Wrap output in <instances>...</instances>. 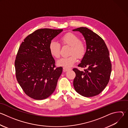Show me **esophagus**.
Instances as JSON below:
<instances>
[{
  "label": "esophagus",
  "instance_id": "esophagus-1",
  "mask_svg": "<svg viewBox=\"0 0 128 128\" xmlns=\"http://www.w3.org/2000/svg\"><path fill=\"white\" fill-rule=\"evenodd\" d=\"M70 69H71V68H66V67H64L63 68V71L64 72H66V71H67L68 70H69Z\"/></svg>",
  "mask_w": 128,
  "mask_h": 128
}]
</instances>
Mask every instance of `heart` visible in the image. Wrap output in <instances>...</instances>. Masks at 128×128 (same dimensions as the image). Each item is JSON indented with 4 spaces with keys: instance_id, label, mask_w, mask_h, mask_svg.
Returning <instances> with one entry per match:
<instances>
[{
    "instance_id": "obj_1",
    "label": "heart",
    "mask_w": 128,
    "mask_h": 128,
    "mask_svg": "<svg viewBox=\"0 0 128 128\" xmlns=\"http://www.w3.org/2000/svg\"><path fill=\"white\" fill-rule=\"evenodd\" d=\"M60 41L63 46H70L69 54L67 57L62 58L59 60L57 64L59 66L69 68L74 65L77 61V57L82 58L86 54V44L80 40L79 37L72 33H67L62 35ZM50 52L54 58H59L60 56V44L56 42L52 41L49 44Z\"/></svg>"
}]
</instances>
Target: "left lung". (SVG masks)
Here are the masks:
<instances>
[{
    "label": "left lung",
    "mask_w": 128,
    "mask_h": 128,
    "mask_svg": "<svg viewBox=\"0 0 128 128\" xmlns=\"http://www.w3.org/2000/svg\"><path fill=\"white\" fill-rule=\"evenodd\" d=\"M73 31L82 33L86 44V54L78 66L87 69H73L76 74L74 88L84 97L96 96L105 88L110 79L112 63L109 50L103 40L90 29L82 27Z\"/></svg>",
    "instance_id": "obj_1"
}]
</instances>
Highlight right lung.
I'll return each instance as SVG.
<instances>
[{
  "label": "right lung",
  "instance_id": "1",
  "mask_svg": "<svg viewBox=\"0 0 128 128\" xmlns=\"http://www.w3.org/2000/svg\"><path fill=\"white\" fill-rule=\"evenodd\" d=\"M62 31L36 30L27 36L18 50L14 61L16 76L25 93L31 98L46 99L55 90L63 68L56 67L48 46Z\"/></svg>",
  "mask_w": 128,
  "mask_h": 128
}]
</instances>
